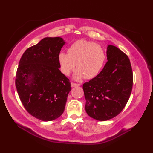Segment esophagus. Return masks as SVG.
I'll use <instances>...</instances> for the list:
<instances>
[{"mask_svg":"<svg viewBox=\"0 0 153 153\" xmlns=\"http://www.w3.org/2000/svg\"><path fill=\"white\" fill-rule=\"evenodd\" d=\"M80 85L78 83H74V82H71V86L72 87H78Z\"/></svg>","mask_w":153,"mask_h":153,"instance_id":"1","label":"esophagus"}]
</instances>
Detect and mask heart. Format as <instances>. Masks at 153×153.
Returning <instances> with one entry per match:
<instances>
[{"label":"heart","mask_w":153,"mask_h":153,"mask_svg":"<svg viewBox=\"0 0 153 153\" xmlns=\"http://www.w3.org/2000/svg\"><path fill=\"white\" fill-rule=\"evenodd\" d=\"M106 60L105 51L100 45L94 42L79 40L71 44L68 54L61 53L58 61L62 72L70 75L75 67L77 68L74 77L79 79L85 77L91 79L99 74Z\"/></svg>","instance_id":"b5f03b06"}]
</instances>
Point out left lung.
Instances as JSON below:
<instances>
[{
	"instance_id": "8db88e82",
	"label": "left lung",
	"mask_w": 153,
	"mask_h": 153,
	"mask_svg": "<svg viewBox=\"0 0 153 153\" xmlns=\"http://www.w3.org/2000/svg\"><path fill=\"white\" fill-rule=\"evenodd\" d=\"M107 62L102 70L83 85L85 110L99 121L114 118L124 108L133 87V71L128 56L113 45L107 47Z\"/></svg>"
}]
</instances>
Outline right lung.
Instances as JSON below:
<instances>
[{
    "label": "right lung",
    "instance_id": "right-lung-1",
    "mask_svg": "<svg viewBox=\"0 0 153 153\" xmlns=\"http://www.w3.org/2000/svg\"><path fill=\"white\" fill-rule=\"evenodd\" d=\"M65 42L61 37H45L26 49L19 60L16 87L22 105L35 118L52 121L64 111L69 79L61 72L58 56Z\"/></svg>",
    "mask_w": 153,
    "mask_h": 153
}]
</instances>
